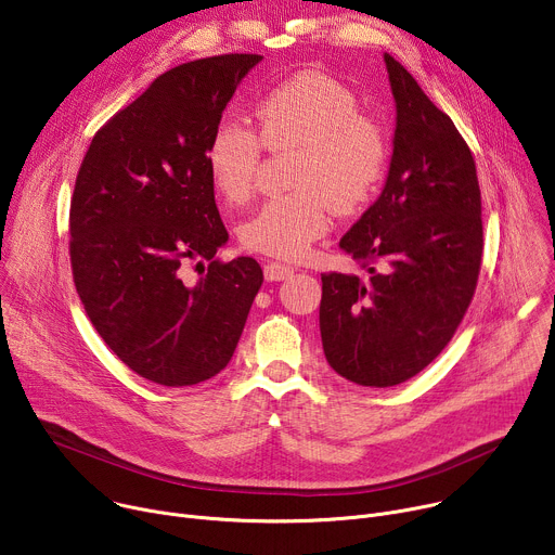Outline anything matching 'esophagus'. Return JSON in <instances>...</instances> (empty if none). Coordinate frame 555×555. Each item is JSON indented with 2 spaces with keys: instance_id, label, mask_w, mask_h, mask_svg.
I'll use <instances>...</instances> for the list:
<instances>
[{
  "instance_id": "1",
  "label": "esophagus",
  "mask_w": 555,
  "mask_h": 555,
  "mask_svg": "<svg viewBox=\"0 0 555 555\" xmlns=\"http://www.w3.org/2000/svg\"><path fill=\"white\" fill-rule=\"evenodd\" d=\"M263 274H266L268 281H283V279L294 274V268L285 266V263H279V261H268L263 266Z\"/></svg>"
}]
</instances>
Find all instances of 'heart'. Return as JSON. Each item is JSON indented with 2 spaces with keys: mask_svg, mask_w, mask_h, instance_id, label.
<instances>
[{
  "mask_svg": "<svg viewBox=\"0 0 555 555\" xmlns=\"http://www.w3.org/2000/svg\"><path fill=\"white\" fill-rule=\"evenodd\" d=\"M259 131L240 118H221L206 144V167L215 191L232 206L255 193L268 146L298 151L292 167L296 191L268 199L240 228L242 246L300 259L340 215L362 210L377 193L388 165V135L362 112L353 90L325 72H298L257 103Z\"/></svg>",
  "mask_w": 555,
  "mask_h": 555,
  "instance_id": "heart-1",
  "label": "heart"
}]
</instances>
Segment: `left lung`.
Segmentation results:
<instances>
[{
    "label": "left lung",
    "instance_id": "obj_1",
    "mask_svg": "<svg viewBox=\"0 0 555 555\" xmlns=\"http://www.w3.org/2000/svg\"><path fill=\"white\" fill-rule=\"evenodd\" d=\"M384 61L398 107L390 169L377 202L340 240L366 276L321 274L325 358L338 375L375 388L411 379L443 351L483 257L467 142L402 63Z\"/></svg>",
    "mask_w": 555,
    "mask_h": 555
}]
</instances>
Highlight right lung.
Returning <instances> with one entry per match:
<instances>
[{
	"label": "right lung",
	"instance_id": "right-lung-1",
	"mask_svg": "<svg viewBox=\"0 0 555 555\" xmlns=\"http://www.w3.org/2000/svg\"><path fill=\"white\" fill-rule=\"evenodd\" d=\"M261 54H219L160 74L92 138L69 202L74 285L105 345L140 377L217 375L263 283L253 257L215 259L228 230L206 144ZM191 260H208L193 282Z\"/></svg>",
	"mask_w": 555,
	"mask_h": 555
}]
</instances>
